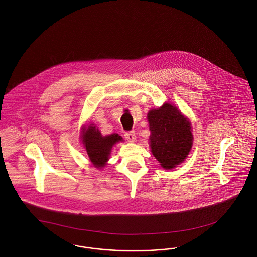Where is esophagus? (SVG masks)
I'll return each instance as SVG.
<instances>
[{"instance_id": "34e87169", "label": "esophagus", "mask_w": 257, "mask_h": 257, "mask_svg": "<svg viewBox=\"0 0 257 257\" xmlns=\"http://www.w3.org/2000/svg\"><path fill=\"white\" fill-rule=\"evenodd\" d=\"M124 136H125L126 140L129 141V142H135V140H136V134H135L134 131L126 132V133L124 134Z\"/></svg>"}]
</instances>
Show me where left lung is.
I'll list each match as a JSON object with an SVG mask.
<instances>
[{
  "label": "left lung",
  "instance_id": "1",
  "mask_svg": "<svg viewBox=\"0 0 257 257\" xmlns=\"http://www.w3.org/2000/svg\"><path fill=\"white\" fill-rule=\"evenodd\" d=\"M151 152L162 168L171 170L181 164L193 146L191 122L170 103L147 113Z\"/></svg>",
  "mask_w": 257,
  "mask_h": 257
}]
</instances>
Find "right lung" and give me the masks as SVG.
<instances>
[{
    "instance_id": "add662e5",
    "label": "right lung",
    "mask_w": 257,
    "mask_h": 257,
    "mask_svg": "<svg viewBox=\"0 0 257 257\" xmlns=\"http://www.w3.org/2000/svg\"><path fill=\"white\" fill-rule=\"evenodd\" d=\"M81 138L84 147H86L89 160L97 169L105 167L107 161L109 160L111 147L116 143L123 141L122 137L115 133L102 136L94 124H90L87 127L82 128Z\"/></svg>"
}]
</instances>
